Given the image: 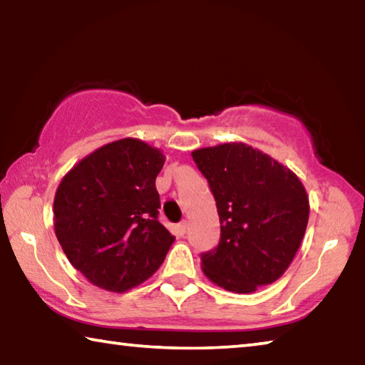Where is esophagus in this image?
I'll use <instances>...</instances> for the list:
<instances>
[{"instance_id":"esophagus-1","label":"esophagus","mask_w":365,"mask_h":365,"mask_svg":"<svg viewBox=\"0 0 365 365\" xmlns=\"http://www.w3.org/2000/svg\"><path fill=\"white\" fill-rule=\"evenodd\" d=\"M175 232H177L178 237H183V235L187 233V220L180 222V224H178V225L175 227Z\"/></svg>"}]
</instances>
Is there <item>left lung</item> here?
<instances>
[{
  "instance_id": "obj_1",
  "label": "left lung",
  "mask_w": 365,
  "mask_h": 365,
  "mask_svg": "<svg viewBox=\"0 0 365 365\" xmlns=\"http://www.w3.org/2000/svg\"><path fill=\"white\" fill-rule=\"evenodd\" d=\"M191 156L206 177L220 220L217 248L201 255L207 279L233 293H252L279 280L309 220L299 178L245 143L201 148Z\"/></svg>"
}]
</instances>
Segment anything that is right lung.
I'll list each match as a JSON object with an SVG mask.
<instances>
[{
  "label": "right lung",
  "instance_id": "add662e5",
  "mask_svg": "<svg viewBox=\"0 0 365 365\" xmlns=\"http://www.w3.org/2000/svg\"><path fill=\"white\" fill-rule=\"evenodd\" d=\"M164 154L137 138L98 148L67 172L54 196L64 255L93 285L123 293L156 272L175 237L158 220Z\"/></svg>",
  "mask_w": 365,
  "mask_h": 365
}]
</instances>
